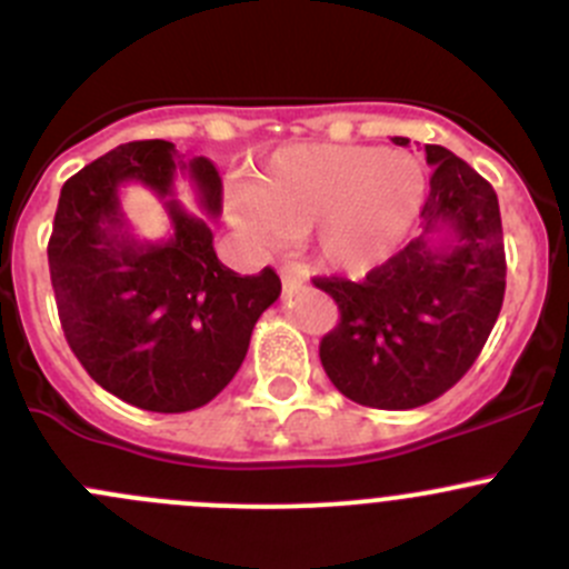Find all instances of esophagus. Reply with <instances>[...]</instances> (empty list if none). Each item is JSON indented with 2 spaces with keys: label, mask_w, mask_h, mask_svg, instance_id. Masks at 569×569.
I'll return each mask as SVG.
<instances>
[{
  "label": "esophagus",
  "mask_w": 569,
  "mask_h": 569,
  "mask_svg": "<svg viewBox=\"0 0 569 569\" xmlns=\"http://www.w3.org/2000/svg\"><path fill=\"white\" fill-rule=\"evenodd\" d=\"M280 280H283V289L291 291V289H297V286L308 283V274L297 272V269H291V267H283L280 269Z\"/></svg>",
  "instance_id": "1"
}]
</instances>
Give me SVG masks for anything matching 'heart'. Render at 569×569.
Instances as JSON below:
<instances>
[{
	"instance_id": "obj_1",
	"label": "heart",
	"mask_w": 569,
	"mask_h": 569,
	"mask_svg": "<svg viewBox=\"0 0 569 569\" xmlns=\"http://www.w3.org/2000/svg\"><path fill=\"white\" fill-rule=\"evenodd\" d=\"M427 203V173L410 153L369 146H295L269 159L231 214L258 242L302 239L325 269L363 278L405 248Z\"/></svg>"
}]
</instances>
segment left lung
<instances>
[{"label": "left lung", "mask_w": 569, "mask_h": 569, "mask_svg": "<svg viewBox=\"0 0 569 569\" xmlns=\"http://www.w3.org/2000/svg\"><path fill=\"white\" fill-rule=\"evenodd\" d=\"M396 146H410L393 137ZM432 168L421 237L363 283L317 278L341 321L319 343L327 377L347 399L412 410L438 399L473 366L507 289L498 194L443 146H423Z\"/></svg>", "instance_id": "obj_1"}]
</instances>
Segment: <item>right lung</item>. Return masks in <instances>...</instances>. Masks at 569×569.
Returning a JSON list of instances; mask_svg holds the SVG:
<instances>
[{"instance_id": "right-lung-1", "label": "right lung", "mask_w": 569, "mask_h": 569, "mask_svg": "<svg viewBox=\"0 0 569 569\" xmlns=\"http://www.w3.org/2000/svg\"><path fill=\"white\" fill-rule=\"evenodd\" d=\"M187 180L198 212L177 200ZM140 182L163 200L171 237L130 233L119 189ZM222 181L206 157L183 162L173 142L118 146L62 183L49 272L68 347L104 391L140 410L187 412L214 399L242 366L252 327L280 297L263 267L237 274L217 258L211 222Z\"/></svg>"}]
</instances>
